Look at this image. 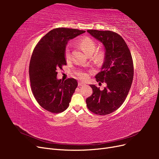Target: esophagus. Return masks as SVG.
<instances>
[{
    "label": "esophagus",
    "mask_w": 159,
    "mask_h": 159,
    "mask_svg": "<svg viewBox=\"0 0 159 159\" xmlns=\"http://www.w3.org/2000/svg\"><path fill=\"white\" fill-rule=\"evenodd\" d=\"M85 84L84 82H78V86H82L84 85H85Z\"/></svg>",
    "instance_id": "1"
}]
</instances>
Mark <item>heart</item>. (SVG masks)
Instances as JSON below:
<instances>
[{
    "instance_id": "obj_1",
    "label": "heart",
    "mask_w": 159,
    "mask_h": 159,
    "mask_svg": "<svg viewBox=\"0 0 159 159\" xmlns=\"http://www.w3.org/2000/svg\"><path fill=\"white\" fill-rule=\"evenodd\" d=\"M80 48L88 56H91L93 61L96 64H102L105 57V52L103 49L96 50L97 44L95 41L89 36H83L80 38L76 42ZM64 57L66 60L70 58V52L68 48H66L64 52ZM75 75L80 79L86 80L88 78V74L83 70H78L75 72Z\"/></svg>"
}]
</instances>
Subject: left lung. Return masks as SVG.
<instances>
[{
    "label": "left lung",
    "instance_id": "left-lung-1",
    "mask_svg": "<svg viewBox=\"0 0 159 159\" xmlns=\"http://www.w3.org/2000/svg\"><path fill=\"white\" fill-rule=\"evenodd\" d=\"M87 32L104 45L105 60L95 79L106 83L107 87L101 91L95 85H90L93 93L86 99V103L93 113L108 115L121 107L131 88L134 74L131 54L123 38L116 32L97 30Z\"/></svg>",
    "mask_w": 159,
    "mask_h": 159
}]
</instances>
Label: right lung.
<instances>
[{
    "label": "right lung",
    "instance_id": "1",
    "mask_svg": "<svg viewBox=\"0 0 159 159\" xmlns=\"http://www.w3.org/2000/svg\"><path fill=\"white\" fill-rule=\"evenodd\" d=\"M84 32L74 28H54L34 49L29 66L32 91L40 106L51 113H59L68 108L78 86L74 78L57 80V70L66 65L64 52L68 42Z\"/></svg>",
    "mask_w": 159,
    "mask_h": 159
}]
</instances>
